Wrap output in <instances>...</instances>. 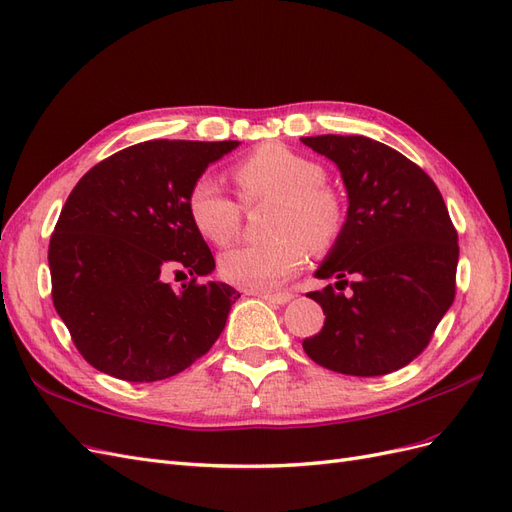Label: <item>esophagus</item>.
<instances>
[{
    "instance_id": "1",
    "label": "esophagus",
    "mask_w": 512,
    "mask_h": 512,
    "mask_svg": "<svg viewBox=\"0 0 512 512\" xmlns=\"http://www.w3.org/2000/svg\"><path fill=\"white\" fill-rule=\"evenodd\" d=\"M252 294H256V297H260L262 301L273 303V305H286L288 301H292V294H288V292H277V294H271V292H252Z\"/></svg>"
}]
</instances>
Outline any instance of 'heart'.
<instances>
[{
	"label": "heart",
	"mask_w": 512,
	"mask_h": 512,
	"mask_svg": "<svg viewBox=\"0 0 512 512\" xmlns=\"http://www.w3.org/2000/svg\"><path fill=\"white\" fill-rule=\"evenodd\" d=\"M245 203L273 198L269 243L237 245L220 256L226 282L252 292L280 288L307 258V247L327 250L342 235L344 203L324 168L284 145H262L232 168ZM188 213L200 237L228 243L239 228L241 207L211 177H198L188 194Z\"/></svg>",
	"instance_id": "1"
}]
</instances>
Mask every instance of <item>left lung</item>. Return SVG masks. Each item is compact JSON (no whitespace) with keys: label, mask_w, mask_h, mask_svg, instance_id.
<instances>
[{"label":"left lung","mask_w":512,"mask_h":512,"mask_svg":"<svg viewBox=\"0 0 512 512\" xmlns=\"http://www.w3.org/2000/svg\"><path fill=\"white\" fill-rule=\"evenodd\" d=\"M301 141L337 164L348 192L342 235L314 273L337 282L307 292L327 318L303 350L337 374H391L427 348L453 305L457 230L436 183L399 151L367 136Z\"/></svg>","instance_id":"8db88e82"}]
</instances>
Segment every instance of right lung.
Listing matches in <instances>:
<instances>
[{
    "mask_svg": "<svg viewBox=\"0 0 512 512\" xmlns=\"http://www.w3.org/2000/svg\"><path fill=\"white\" fill-rule=\"evenodd\" d=\"M239 141H147L113 153L74 185L49 245L53 305L83 359L128 382L164 380L215 344L241 294L198 284L215 260L188 213L209 164ZM193 280L173 289L170 270ZM183 273V271H179Z\"/></svg>",
    "mask_w": 512,
    "mask_h": 512,
    "instance_id": "right-lung-1",
    "label": "right lung"
}]
</instances>
